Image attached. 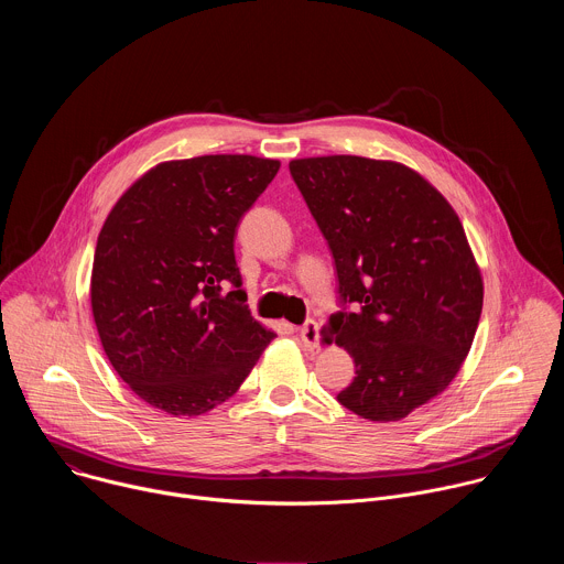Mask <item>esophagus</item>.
I'll use <instances>...</instances> for the list:
<instances>
[{
    "label": "esophagus",
    "instance_id": "obj_1",
    "mask_svg": "<svg viewBox=\"0 0 564 564\" xmlns=\"http://www.w3.org/2000/svg\"><path fill=\"white\" fill-rule=\"evenodd\" d=\"M299 339H301V344H303V348H307L310 352H314V350H318V324L316 321H307V324H303L301 328H299Z\"/></svg>",
    "mask_w": 564,
    "mask_h": 564
}]
</instances>
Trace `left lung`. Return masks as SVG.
I'll list each match as a JSON object with an SVG mask.
<instances>
[{
	"label": "left lung",
	"mask_w": 564,
	"mask_h": 564,
	"mask_svg": "<svg viewBox=\"0 0 564 564\" xmlns=\"http://www.w3.org/2000/svg\"><path fill=\"white\" fill-rule=\"evenodd\" d=\"M290 174L337 268L344 310L328 330L357 368L339 404L370 422L404 420L446 390L479 324L485 285L464 227L392 160L301 158Z\"/></svg>",
	"instance_id": "8db88e82"
}]
</instances>
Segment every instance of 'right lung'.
<instances>
[{"label":"right lung","mask_w":564,"mask_h":564,"mask_svg":"<svg viewBox=\"0 0 564 564\" xmlns=\"http://www.w3.org/2000/svg\"><path fill=\"white\" fill-rule=\"evenodd\" d=\"M279 167L240 153L170 160L107 216L91 272L94 321L113 370L149 406L176 417L212 411L276 337L246 305L234 236Z\"/></svg>","instance_id":"add662e5"}]
</instances>
